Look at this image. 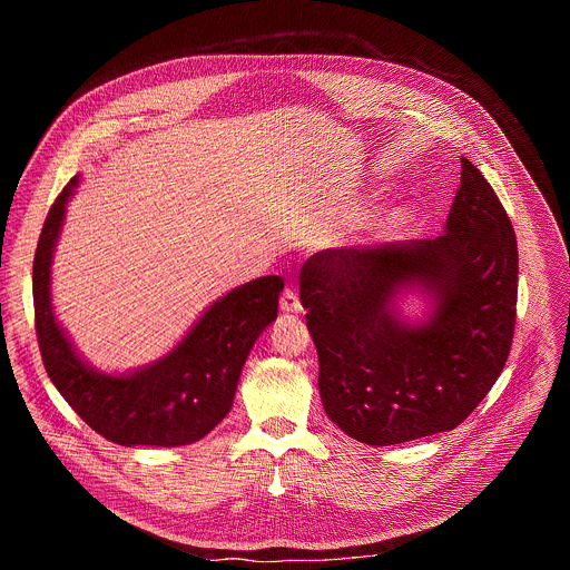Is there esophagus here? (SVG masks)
Returning <instances> with one entry per match:
<instances>
[{
	"label": "esophagus",
	"mask_w": 570,
	"mask_h": 570,
	"mask_svg": "<svg viewBox=\"0 0 570 570\" xmlns=\"http://www.w3.org/2000/svg\"><path fill=\"white\" fill-rule=\"evenodd\" d=\"M279 308H282L284 313H299V311H302V302H299L295 288H291V286L284 288V293H282V297H279Z\"/></svg>",
	"instance_id": "obj_1"
}]
</instances>
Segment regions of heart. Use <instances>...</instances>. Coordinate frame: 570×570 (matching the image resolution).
I'll use <instances>...</instances> for the list:
<instances>
[{"instance_id": "obj_1", "label": "heart", "mask_w": 570, "mask_h": 570, "mask_svg": "<svg viewBox=\"0 0 570 570\" xmlns=\"http://www.w3.org/2000/svg\"><path fill=\"white\" fill-rule=\"evenodd\" d=\"M387 220V212H365V214H361L356 220H354V225H352V229L354 232H365V229H372V227H379V225H383Z\"/></svg>"}]
</instances>
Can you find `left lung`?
<instances>
[{
    "instance_id": "left-lung-1",
    "label": "left lung",
    "mask_w": 570,
    "mask_h": 570,
    "mask_svg": "<svg viewBox=\"0 0 570 570\" xmlns=\"http://www.w3.org/2000/svg\"><path fill=\"white\" fill-rule=\"evenodd\" d=\"M442 236L401 246L330 248L299 271V299L320 361V396L350 438L392 446L460 426L510 356L519 250L492 185L469 159ZM420 287L424 323L395 297Z\"/></svg>"
}]
</instances>
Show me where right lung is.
Returning <instances> with one entry per match:
<instances>
[{
    "label": "right lung",
    "instance_id": "add662e5",
    "mask_svg": "<svg viewBox=\"0 0 570 570\" xmlns=\"http://www.w3.org/2000/svg\"><path fill=\"white\" fill-rule=\"evenodd\" d=\"M71 178L51 205L33 259L36 334L45 370L92 431L121 446H185L203 440L229 413L255 341L277 317L284 279L243 284L216 299L165 358L128 374H104L76 354L51 306V259Z\"/></svg>",
    "mask_w": 570,
    "mask_h": 570
}]
</instances>
